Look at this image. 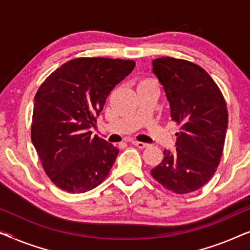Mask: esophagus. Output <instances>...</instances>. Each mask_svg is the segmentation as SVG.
Returning a JSON list of instances; mask_svg holds the SVG:
<instances>
[{
  "instance_id": "34e87169",
  "label": "esophagus",
  "mask_w": 250,
  "mask_h": 250,
  "mask_svg": "<svg viewBox=\"0 0 250 250\" xmlns=\"http://www.w3.org/2000/svg\"><path fill=\"white\" fill-rule=\"evenodd\" d=\"M131 143L133 146H138L139 149H145V148H148L149 145L148 143H143V142H139V141H135V140H133V141H131Z\"/></svg>"
}]
</instances>
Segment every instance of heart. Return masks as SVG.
Masks as SVG:
<instances>
[{
    "label": "heart",
    "mask_w": 250,
    "mask_h": 250,
    "mask_svg": "<svg viewBox=\"0 0 250 250\" xmlns=\"http://www.w3.org/2000/svg\"><path fill=\"white\" fill-rule=\"evenodd\" d=\"M149 83H155V82L151 81V80H146H146H141V81L139 82V83H138V86H141V85L149 84Z\"/></svg>",
    "instance_id": "1"
}]
</instances>
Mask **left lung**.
<instances>
[{
	"label": "left lung",
	"instance_id": "1",
	"mask_svg": "<svg viewBox=\"0 0 250 250\" xmlns=\"http://www.w3.org/2000/svg\"><path fill=\"white\" fill-rule=\"evenodd\" d=\"M165 90L170 118L180 126L176 151L164 150L163 162L151 169L157 182L176 194L199 190L216 172L228 128L227 102L205 69L170 57L152 61Z\"/></svg>",
	"mask_w": 250,
	"mask_h": 250
}]
</instances>
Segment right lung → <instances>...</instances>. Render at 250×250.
<instances>
[{"label": "right lung", "mask_w": 250, "mask_h": 250, "mask_svg": "<svg viewBox=\"0 0 250 250\" xmlns=\"http://www.w3.org/2000/svg\"><path fill=\"white\" fill-rule=\"evenodd\" d=\"M134 66L133 60L76 58L37 90L30 135L44 172L59 189L83 193L109 175L119 150L90 128L112 88Z\"/></svg>", "instance_id": "obj_1"}]
</instances>
